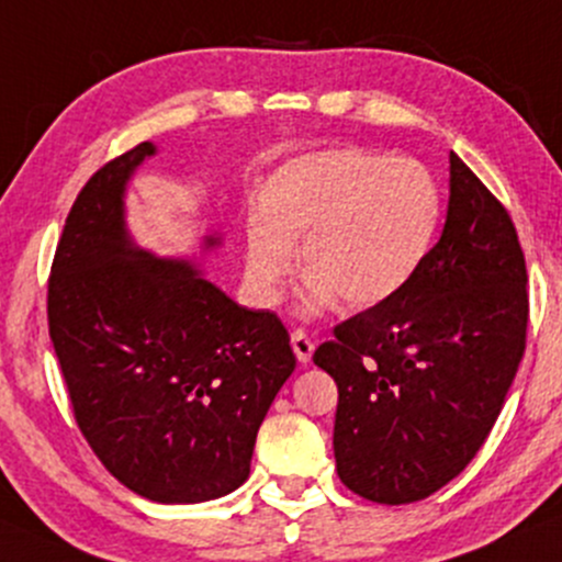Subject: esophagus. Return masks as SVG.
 I'll return each mask as SVG.
<instances>
[{
  "mask_svg": "<svg viewBox=\"0 0 562 562\" xmlns=\"http://www.w3.org/2000/svg\"><path fill=\"white\" fill-rule=\"evenodd\" d=\"M290 346H293V353L301 363H311V356H314V342H311V337L303 333V329H295V333L290 335Z\"/></svg>",
  "mask_w": 562,
  "mask_h": 562,
  "instance_id": "obj_1",
  "label": "esophagus"
}]
</instances>
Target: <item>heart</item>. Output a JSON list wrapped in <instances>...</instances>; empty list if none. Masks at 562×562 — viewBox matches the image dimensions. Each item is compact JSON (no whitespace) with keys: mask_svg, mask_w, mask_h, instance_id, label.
<instances>
[{"mask_svg":"<svg viewBox=\"0 0 562 562\" xmlns=\"http://www.w3.org/2000/svg\"><path fill=\"white\" fill-rule=\"evenodd\" d=\"M442 209V186L418 159L361 146L301 154L246 212L248 290L259 306H277L303 238V314H322L340 295L353 308L380 306L422 272Z\"/></svg>","mask_w":562,"mask_h":562,"instance_id":"1","label":"heart"}]
</instances>
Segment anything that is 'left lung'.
<instances>
[{"mask_svg":"<svg viewBox=\"0 0 562 562\" xmlns=\"http://www.w3.org/2000/svg\"><path fill=\"white\" fill-rule=\"evenodd\" d=\"M526 261L508 212L450 151L442 235L403 293L337 324L340 482L384 505L429 497L484 445L526 348Z\"/></svg>","mask_w":562,"mask_h":562,"instance_id":"left-lung-1","label":"left lung"}]
</instances>
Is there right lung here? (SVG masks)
I'll return each mask as SVG.
<instances>
[{
    "label": "right lung",
    "mask_w": 562,
    "mask_h": 562,
    "mask_svg": "<svg viewBox=\"0 0 562 562\" xmlns=\"http://www.w3.org/2000/svg\"><path fill=\"white\" fill-rule=\"evenodd\" d=\"M144 140L86 182L49 277V337L72 411L106 471L165 505L206 503L251 474L256 435L295 369L272 311L238 306L191 259L135 246L125 193ZM220 235H204L212 251Z\"/></svg>",
    "instance_id": "right-lung-1"
}]
</instances>
